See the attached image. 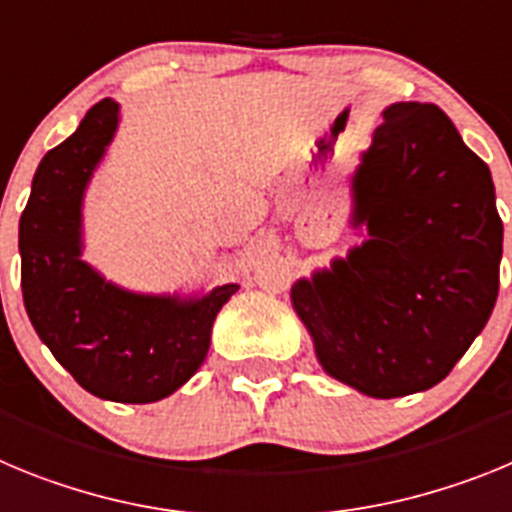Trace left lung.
Returning <instances> with one entry per match:
<instances>
[{
	"label": "left lung",
	"instance_id": "8db88e82",
	"mask_svg": "<svg viewBox=\"0 0 512 512\" xmlns=\"http://www.w3.org/2000/svg\"><path fill=\"white\" fill-rule=\"evenodd\" d=\"M369 241L300 279L292 305L330 377L369 397L441 382L492 315L503 220L487 164L436 104L384 110L354 176Z\"/></svg>",
	"mask_w": 512,
	"mask_h": 512
}]
</instances>
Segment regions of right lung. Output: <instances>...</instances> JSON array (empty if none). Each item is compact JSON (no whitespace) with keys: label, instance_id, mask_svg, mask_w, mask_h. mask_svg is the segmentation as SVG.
Here are the masks:
<instances>
[{"label":"right lung","instance_id":"1","mask_svg":"<svg viewBox=\"0 0 512 512\" xmlns=\"http://www.w3.org/2000/svg\"><path fill=\"white\" fill-rule=\"evenodd\" d=\"M102 99L74 135L40 161L20 217L22 300L40 341L92 395L156 402L202 366L215 315L235 284L200 300L133 295L104 282L81 256V197L117 128Z\"/></svg>","mask_w":512,"mask_h":512}]
</instances>
